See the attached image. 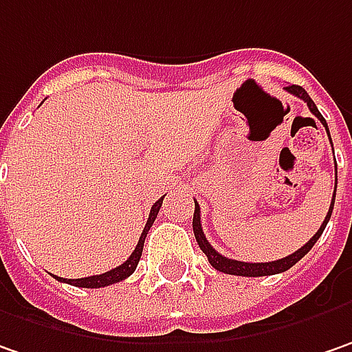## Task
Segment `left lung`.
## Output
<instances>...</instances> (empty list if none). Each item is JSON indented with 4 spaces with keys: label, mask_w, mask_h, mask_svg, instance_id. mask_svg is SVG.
Returning a JSON list of instances; mask_svg holds the SVG:
<instances>
[{
    "label": "left lung",
    "mask_w": 352,
    "mask_h": 352,
    "mask_svg": "<svg viewBox=\"0 0 352 352\" xmlns=\"http://www.w3.org/2000/svg\"><path fill=\"white\" fill-rule=\"evenodd\" d=\"M285 90L289 92V94H294V96H298L299 100H303V102H307V106H309V112L325 126V130L329 133L327 128V122H325V118L321 116V112L317 110V106H315V102L309 98V94L298 85H292V86H285ZM329 142H331V135H329ZM335 169H337V163H335ZM335 192H337V185H335V191H333V201H331V206H329V212L327 217H325V221L321 224V228L315 232L314 236L307 240V244H303L299 250H296L294 254H289V256H285L282 260H274V262H264V264H250V262H238V260H230V258H226V256H222L219 254L210 244H208V240H206L205 232H203V226H201V208L197 205V201H195V214H192V232H195V238H197V242H199V246H201V250L206 254V258H208V262H210V266L214 267V270H219V272H224V274H230V276H246V278H258V276H274V274H282L285 270H289V267L294 266V264H298L299 260L305 256V254L309 252L311 248L315 246V242L319 240V236L323 234V230H325V226H327L329 219H331V212H333V205H335Z\"/></svg>",
    "instance_id": "1"
}]
</instances>
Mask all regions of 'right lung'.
<instances>
[{
    "instance_id": "obj_1",
    "label": "right lung",
    "mask_w": 352,
    "mask_h": 352,
    "mask_svg": "<svg viewBox=\"0 0 352 352\" xmlns=\"http://www.w3.org/2000/svg\"><path fill=\"white\" fill-rule=\"evenodd\" d=\"M161 203H163V197H161L160 201L155 203V205L151 206V210H149V219L146 222V228H144V232H142V236H140V242H138V246H135V250L131 252V256L122 264V266L114 267V270H110V272H106V274H100V276H88V278H78V280H63V278H58V276H54L58 282H67L70 285H76V287H106V285H112V283L122 282V280H126V278H130L131 274L135 272V267H138V262H140V258H142V252H144V242H146L147 232H149V228H151V224L155 221V217H157V212H160Z\"/></svg>"
}]
</instances>
